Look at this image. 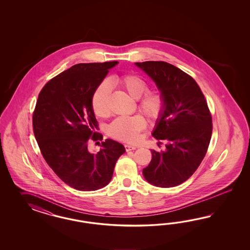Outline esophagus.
<instances>
[{
    "label": "esophagus",
    "instance_id": "obj_1",
    "mask_svg": "<svg viewBox=\"0 0 250 250\" xmlns=\"http://www.w3.org/2000/svg\"><path fill=\"white\" fill-rule=\"evenodd\" d=\"M125 150H126V151L134 150V149L137 148V146H132V145H125Z\"/></svg>",
    "mask_w": 250,
    "mask_h": 250
}]
</instances>
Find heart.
Listing matches in <instances>:
<instances>
[{
	"instance_id": "1",
	"label": "heart",
	"mask_w": 250,
	"mask_h": 250,
	"mask_svg": "<svg viewBox=\"0 0 250 250\" xmlns=\"http://www.w3.org/2000/svg\"><path fill=\"white\" fill-rule=\"evenodd\" d=\"M115 85L121 87L134 99H138V109L150 119H157L162 114L166 100L159 90L147 91L148 85L143 78L135 74L116 76L113 79ZM110 84L104 82L99 85L91 98L93 112L98 116H104L109 112ZM146 123L140 114L134 116H122L111 123L108 134L116 139L126 142H135L139 133L144 130Z\"/></svg>"
}]
</instances>
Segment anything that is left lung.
<instances>
[{
    "label": "left lung",
    "mask_w": 250,
    "mask_h": 250,
    "mask_svg": "<svg viewBox=\"0 0 250 250\" xmlns=\"http://www.w3.org/2000/svg\"><path fill=\"white\" fill-rule=\"evenodd\" d=\"M136 65L155 82L166 100L152 133L156 139L166 141V149H152L143 175L157 187H175L186 182L205 158L212 136V115L199 85L182 69L164 61Z\"/></svg>",
    "instance_id": "obj_1"
}]
</instances>
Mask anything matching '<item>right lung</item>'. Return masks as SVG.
I'll use <instances>...</instances> for the list:
<instances>
[{
  "instance_id": "right-lung-1",
  "label": "right lung",
  "mask_w": 250,
  "mask_h": 250,
  "mask_svg": "<svg viewBox=\"0 0 250 250\" xmlns=\"http://www.w3.org/2000/svg\"><path fill=\"white\" fill-rule=\"evenodd\" d=\"M118 61L80 63L54 77L38 94L33 130L42 156L61 181L91 191L111 182L114 166L125 149L93 132L98 123L91 106L95 90ZM90 140L101 146L91 153Z\"/></svg>"
}]
</instances>
